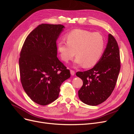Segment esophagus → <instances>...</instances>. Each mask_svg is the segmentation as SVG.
I'll return each mask as SVG.
<instances>
[{"label":"esophagus","mask_w":134,"mask_h":134,"mask_svg":"<svg viewBox=\"0 0 134 134\" xmlns=\"http://www.w3.org/2000/svg\"><path fill=\"white\" fill-rule=\"evenodd\" d=\"M70 74L71 75H74L75 74V71L74 70H70Z\"/></svg>","instance_id":"obj_1"}]
</instances>
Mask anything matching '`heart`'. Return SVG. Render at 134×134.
Here are the masks:
<instances>
[{
  "label": "heart",
  "instance_id": "obj_1",
  "mask_svg": "<svg viewBox=\"0 0 134 134\" xmlns=\"http://www.w3.org/2000/svg\"><path fill=\"white\" fill-rule=\"evenodd\" d=\"M65 38L67 42L60 41L58 43V50L65 62L71 60L75 54V65L90 68L97 64L103 54L104 38L98 32L75 29L68 33Z\"/></svg>",
  "mask_w": 134,
  "mask_h": 134
}]
</instances>
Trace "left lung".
Returning <instances> with one entry per match:
<instances>
[{
    "instance_id": "1",
    "label": "left lung",
    "mask_w": 134,
    "mask_h": 134,
    "mask_svg": "<svg viewBox=\"0 0 134 134\" xmlns=\"http://www.w3.org/2000/svg\"><path fill=\"white\" fill-rule=\"evenodd\" d=\"M120 68L118 44L109 34L107 47L99 62L91 69L76 73L83 82L78 91L79 99L90 106L104 102L114 90Z\"/></svg>"
}]
</instances>
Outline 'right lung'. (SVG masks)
<instances>
[{
  "instance_id": "add662e5",
  "label": "right lung",
  "mask_w": 134,
  "mask_h": 134,
  "mask_svg": "<svg viewBox=\"0 0 134 134\" xmlns=\"http://www.w3.org/2000/svg\"><path fill=\"white\" fill-rule=\"evenodd\" d=\"M64 26L41 24L28 35L20 52V78L26 94L45 106L58 98L60 86L70 77L57 57V40Z\"/></svg>"
}]
</instances>
